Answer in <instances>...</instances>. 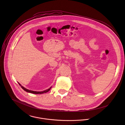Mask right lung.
Masks as SVG:
<instances>
[{"label":"right lung","instance_id":"right-lung-1","mask_svg":"<svg viewBox=\"0 0 125 125\" xmlns=\"http://www.w3.org/2000/svg\"><path fill=\"white\" fill-rule=\"evenodd\" d=\"M18 84H19L20 86H21V88L23 89L24 91L27 92H29V93H33V94H43V93H47L48 92V91H49L50 90V89H51L52 88V87H50L49 89H46L45 90H43V91H33V90H29V89H27L26 88H25L24 87H23V86H22L19 82H18Z\"/></svg>","mask_w":125,"mask_h":125}]
</instances>
